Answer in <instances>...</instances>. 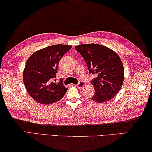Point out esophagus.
<instances>
[{
    "label": "esophagus",
    "mask_w": 152,
    "mask_h": 152,
    "mask_svg": "<svg viewBox=\"0 0 152 152\" xmlns=\"http://www.w3.org/2000/svg\"><path fill=\"white\" fill-rule=\"evenodd\" d=\"M76 86H78V87H79V88H82V87H83V86H85V83L83 81H80L78 83V84L76 85Z\"/></svg>",
    "instance_id": "obj_1"
}]
</instances>
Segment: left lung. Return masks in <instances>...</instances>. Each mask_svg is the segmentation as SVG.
Wrapping results in <instances>:
<instances>
[{
    "mask_svg": "<svg viewBox=\"0 0 152 152\" xmlns=\"http://www.w3.org/2000/svg\"><path fill=\"white\" fill-rule=\"evenodd\" d=\"M85 59L89 74L95 75L91 81L95 94L94 102L103 103L115 97L119 92L124 78V67L116 53L98 44H83L75 47Z\"/></svg>",
    "mask_w": 152,
    "mask_h": 152,
    "instance_id": "obj_1",
    "label": "left lung"
}]
</instances>
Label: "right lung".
Masks as SVG:
<instances>
[{
	"label": "right lung",
	"mask_w": 152,
	"mask_h": 152,
	"mask_svg": "<svg viewBox=\"0 0 152 152\" xmlns=\"http://www.w3.org/2000/svg\"><path fill=\"white\" fill-rule=\"evenodd\" d=\"M72 46L55 45L38 50L29 57L23 74L26 88L34 100L40 104H52L61 99L67 88L56 78L59 61Z\"/></svg>",
	"instance_id": "add662e5"
}]
</instances>
